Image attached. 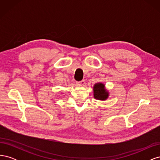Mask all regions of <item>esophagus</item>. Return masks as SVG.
<instances>
[{"label": "esophagus", "mask_w": 160, "mask_h": 160, "mask_svg": "<svg viewBox=\"0 0 160 160\" xmlns=\"http://www.w3.org/2000/svg\"><path fill=\"white\" fill-rule=\"evenodd\" d=\"M77 83L78 84V85H79L83 86L85 84V80H82V81H77Z\"/></svg>", "instance_id": "1"}]
</instances>
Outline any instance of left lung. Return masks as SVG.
<instances>
[{"instance_id":"1","label":"left lung","mask_w":160,"mask_h":160,"mask_svg":"<svg viewBox=\"0 0 160 160\" xmlns=\"http://www.w3.org/2000/svg\"><path fill=\"white\" fill-rule=\"evenodd\" d=\"M93 95L95 99L104 101L108 98L109 93L105 89L104 84L98 83H95L93 87Z\"/></svg>"}]
</instances>
